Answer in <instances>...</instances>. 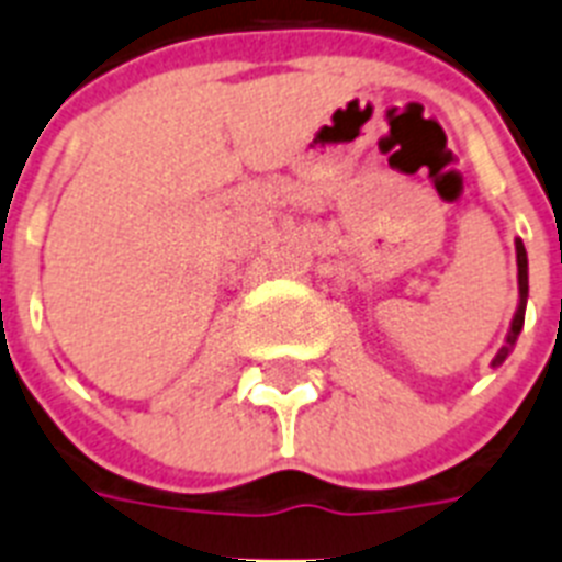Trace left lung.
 <instances>
[{"label":"left lung","instance_id":"obj_1","mask_svg":"<svg viewBox=\"0 0 562 562\" xmlns=\"http://www.w3.org/2000/svg\"><path fill=\"white\" fill-rule=\"evenodd\" d=\"M517 245V282H519V305L517 312H514V321H510L508 337H505V346L496 352V358L491 360V367H499L505 358L510 355L514 344H517L519 331H522V323H526V303H528V257H526V245L522 239L514 241Z\"/></svg>","mask_w":562,"mask_h":562}]
</instances>
